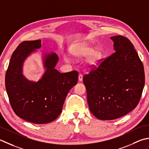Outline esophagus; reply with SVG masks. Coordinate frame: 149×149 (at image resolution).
<instances>
[{
	"label": "esophagus",
	"instance_id": "34e87169",
	"mask_svg": "<svg viewBox=\"0 0 149 149\" xmlns=\"http://www.w3.org/2000/svg\"><path fill=\"white\" fill-rule=\"evenodd\" d=\"M83 80V75L81 74H79L78 75V80L80 81H81Z\"/></svg>",
	"mask_w": 149,
	"mask_h": 149
}]
</instances>
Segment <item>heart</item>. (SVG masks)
I'll list each match as a JSON object with an SVG mask.
<instances>
[{"instance_id":"1","label":"heart","mask_w":149,"mask_h":149,"mask_svg":"<svg viewBox=\"0 0 149 149\" xmlns=\"http://www.w3.org/2000/svg\"><path fill=\"white\" fill-rule=\"evenodd\" d=\"M69 54L76 59H81L88 56L86 63L90 68L98 65L103 57V53L101 49L99 48L94 49L93 46L86 43L73 45L69 49Z\"/></svg>"}]
</instances>
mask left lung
<instances>
[{"label": "left lung", "instance_id": "1", "mask_svg": "<svg viewBox=\"0 0 149 149\" xmlns=\"http://www.w3.org/2000/svg\"><path fill=\"white\" fill-rule=\"evenodd\" d=\"M111 39L115 52L83 78L89 110L101 120L117 119L132 111L145 85L143 65L131 42L121 35Z\"/></svg>", "mask_w": 149, "mask_h": 149}]
</instances>
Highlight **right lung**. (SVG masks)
I'll use <instances>...</instances> for the list:
<instances>
[{
	"mask_svg": "<svg viewBox=\"0 0 149 149\" xmlns=\"http://www.w3.org/2000/svg\"><path fill=\"white\" fill-rule=\"evenodd\" d=\"M42 46L41 40L24 41L15 50L5 77L6 89L12 109L18 116L29 122L44 124L56 119L62 113L67 95L77 84V71L60 73L54 69L58 57L45 54L44 74L38 81L22 74L24 62Z\"/></svg>",
	"mask_w": 149,
	"mask_h": 149,
	"instance_id": "obj_1",
	"label": "right lung"
}]
</instances>
